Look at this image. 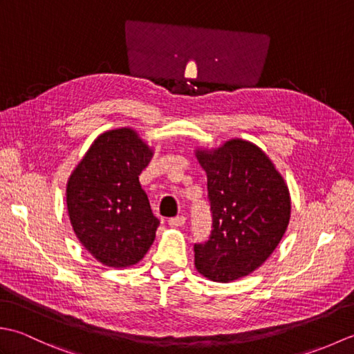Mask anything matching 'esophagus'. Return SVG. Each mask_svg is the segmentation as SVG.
Returning <instances> with one entry per match:
<instances>
[{
	"label": "esophagus",
	"instance_id": "esophagus-1",
	"mask_svg": "<svg viewBox=\"0 0 354 354\" xmlns=\"http://www.w3.org/2000/svg\"><path fill=\"white\" fill-rule=\"evenodd\" d=\"M167 223L170 225L171 228H179L183 227V225L185 223V217L184 216H176V217H170V219L167 221Z\"/></svg>",
	"mask_w": 354,
	"mask_h": 354
}]
</instances>
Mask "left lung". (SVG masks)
<instances>
[{
    "label": "left lung",
    "mask_w": 354,
    "mask_h": 354,
    "mask_svg": "<svg viewBox=\"0 0 354 354\" xmlns=\"http://www.w3.org/2000/svg\"><path fill=\"white\" fill-rule=\"evenodd\" d=\"M207 173L212 231L194 243V263L213 281L228 283L261 266L274 252L290 217L289 190L250 141L231 140L213 153L198 150Z\"/></svg>",
    "instance_id": "8db88e82"
}]
</instances>
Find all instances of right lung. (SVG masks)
Listing matches in <instances>:
<instances>
[{
	"instance_id": "add662e5",
	"label": "right lung",
	"mask_w": 354,
	"mask_h": 354,
	"mask_svg": "<svg viewBox=\"0 0 354 354\" xmlns=\"http://www.w3.org/2000/svg\"><path fill=\"white\" fill-rule=\"evenodd\" d=\"M150 158L152 150L133 131H109L93 142L70 178L73 230L103 265H135L153 243L160 221L138 179Z\"/></svg>"
}]
</instances>
